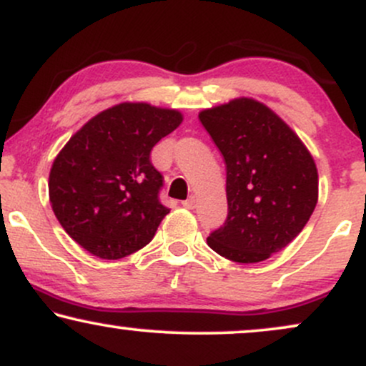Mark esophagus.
<instances>
[{"label": "esophagus", "instance_id": "esophagus-1", "mask_svg": "<svg viewBox=\"0 0 366 366\" xmlns=\"http://www.w3.org/2000/svg\"><path fill=\"white\" fill-rule=\"evenodd\" d=\"M182 204L186 208H189V209H192V208H196V196H189L186 201H182Z\"/></svg>", "mask_w": 366, "mask_h": 366}]
</instances>
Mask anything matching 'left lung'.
<instances>
[{
    "instance_id": "1",
    "label": "left lung",
    "mask_w": 366,
    "mask_h": 366,
    "mask_svg": "<svg viewBox=\"0 0 366 366\" xmlns=\"http://www.w3.org/2000/svg\"><path fill=\"white\" fill-rule=\"evenodd\" d=\"M225 159L224 227L208 246L237 263H258L284 249L308 224L318 201L315 159L297 134L253 98L199 113Z\"/></svg>"
}]
</instances>
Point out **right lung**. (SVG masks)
I'll return each instance as SVG.
<instances>
[{
	"label": "right lung",
	"mask_w": 366,
	"mask_h": 366,
	"mask_svg": "<svg viewBox=\"0 0 366 366\" xmlns=\"http://www.w3.org/2000/svg\"><path fill=\"white\" fill-rule=\"evenodd\" d=\"M182 113L120 103L84 124L54 158L49 203L65 232L91 254L119 259L153 239L169 208L151 149L174 132Z\"/></svg>",
	"instance_id": "right-lung-1"
}]
</instances>
